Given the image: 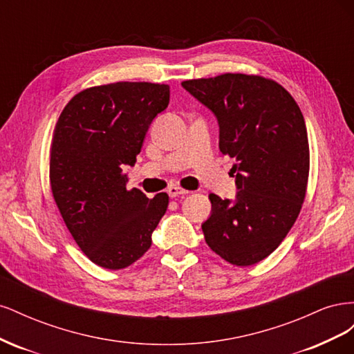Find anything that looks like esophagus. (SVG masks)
Returning a JSON list of instances; mask_svg holds the SVG:
<instances>
[{
    "label": "esophagus",
    "mask_w": 354,
    "mask_h": 354,
    "mask_svg": "<svg viewBox=\"0 0 354 354\" xmlns=\"http://www.w3.org/2000/svg\"><path fill=\"white\" fill-rule=\"evenodd\" d=\"M167 192H168V195H169L171 198L183 196V195H187V194H189V192H187V190H185V189H181L180 186H169Z\"/></svg>",
    "instance_id": "1"
}]
</instances>
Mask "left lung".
I'll use <instances>...</instances> for the list:
<instances>
[{
	"label": "left lung",
	"instance_id": "obj_1",
	"mask_svg": "<svg viewBox=\"0 0 354 354\" xmlns=\"http://www.w3.org/2000/svg\"><path fill=\"white\" fill-rule=\"evenodd\" d=\"M181 85L217 118L220 152L236 159V198L209 195L205 242L230 264L259 263L285 239L306 198L304 116L282 85L257 75L224 73Z\"/></svg>",
	"mask_w": 354,
	"mask_h": 354
}]
</instances>
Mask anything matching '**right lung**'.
I'll return each instance as SVG.
<instances>
[{"mask_svg":"<svg viewBox=\"0 0 354 354\" xmlns=\"http://www.w3.org/2000/svg\"><path fill=\"white\" fill-rule=\"evenodd\" d=\"M169 103V87L115 82L73 95L55 128L50 185L63 221L81 251L100 267L120 270L151 248L168 195L149 199L127 189L145 136Z\"/></svg>","mask_w":354,"mask_h":354,"instance_id":"right-lung-1","label":"right lung"}]
</instances>
